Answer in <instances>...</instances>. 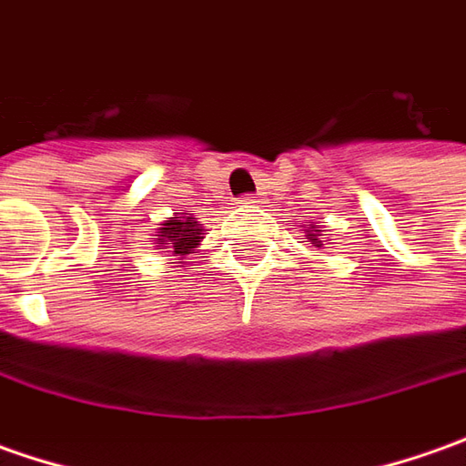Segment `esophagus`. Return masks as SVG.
Masks as SVG:
<instances>
[{"label": "esophagus", "instance_id": "esophagus-1", "mask_svg": "<svg viewBox=\"0 0 466 466\" xmlns=\"http://www.w3.org/2000/svg\"><path fill=\"white\" fill-rule=\"evenodd\" d=\"M239 203H242V206H258V203H263V198H260V196H245Z\"/></svg>", "mask_w": 466, "mask_h": 466}]
</instances>
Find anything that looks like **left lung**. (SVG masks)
<instances>
[{
    "mask_svg": "<svg viewBox=\"0 0 466 466\" xmlns=\"http://www.w3.org/2000/svg\"><path fill=\"white\" fill-rule=\"evenodd\" d=\"M307 227H309V229H304V234H307L309 245H312V248H322V239H319V237H322L325 229H319V227H314V224H307Z\"/></svg>",
    "mask_w": 466,
    "mask_h": 466,
    "instance_id": "8db88e82",
    "label": "left lung"
}]
</instances>
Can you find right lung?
Segmentation results:
<instances>
[{"mask_svg": "<svg viewBox=\"0 0 466 466\" xmlns=\"http://www.w3.org/2000/svg\"><path fill=\"white\" fill-rule=\"evenodd\" d=\"M203 229L201 224L196 221L193 214H175V217H169L167 221H162L159 224V229L152 234L154 245L157 249H165L169 255H177V260L183 263L187 255H193L196 248L203 242Z\"/></svg>", "mask_w": 466, "mask_h": 466, "instance_id": "obj_1", "label": "right lung"}]
</instances>
